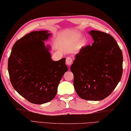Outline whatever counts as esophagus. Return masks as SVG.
Masks as SVG:
<instances>
[{"mask_svg": "<svg viewBox=\"0 0 131 131\" xmlns=\"http://www.w3.org/2000/svg\"><path fill=\"white\" fill-rule=\"evenodd\" d=\"M72 58L70 57H68L66 58V64L69 67L71 66L72 63Z\"/></svg>", "mask_w": 131, "mask_h": 131, "instance_id": "34e87169", "label": "esophagus"}]
</instances>
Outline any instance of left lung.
<instances>
[{"mask_svg":"<svg viewBox=\"0 0 131 131\" xmlns=\"http://www.w3.org/2000/svg\"><path fill=\"white\" fill-rule=\"evenodd\" d=\"M89 33L94 42L81 48L70 69L79 97L100 101L110 95L121 80L123 54L110 34L97 30Z\"/></svg>","mask_w":131,"mask_h":131,"instance_id":"8db88e82","label":"left lung"}]
</instances>
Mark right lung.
Here are the masks:
<instances>
[{
  "mask_svg": "<svg viewBox=\"0 0 131 131\" xmlns=\"http://www.w3.org/2000/svg\"><path fill=\"white\" fill-rule=\"evenodd\" d=\"M51 34L34 31L16 42L8 59V69L13 88L30 103L52 100L64 74L68 71L66 58L53 61L46 47Z\"/></svg>",
  "mask_w": 131,
  "mask_h": 131,
  "instance_id": "obj_1",
  "label": "right lung"
}]
</instances>
